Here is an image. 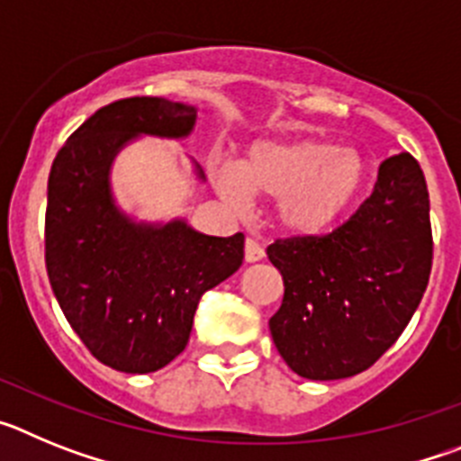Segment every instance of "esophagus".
I'll list each match as a JSON object with an SVG mask.
<instances>
[{"mask_svg": "<svg viewBox=\"0 0 461 461\" xmlns=\"http://www.w3.org/2000/svg\"><path fill=\"white\" fill-rule=\"evenodd\" d=\"M263 258H266V249H263L256 240H247V242H244V260H247V263H258V260Z\"/></svg>", "mask_w": 461, "mask_h": 461, "instance_id": "esophagus-1", "label": "esophagus"}]
</instances>
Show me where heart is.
Segmentation results:
<instances>
[{
  "label": "heart",
  "mask_w": 461,
  "mask_h": 461,
  "mask_svg": "<svg viewBox=\"0 0 461 461\" xmlns=\"http://www.w3.org/2000/svg\"><path fill=\"white\" fill-rule=\"evenodd\" d=\"M367 182V158L319 136L266 138L247 149L238 173H214L219 194L238 207L247 201V191L279 198V226L303 238L332 230L356 207Z\"/></svg>",
  "instance_id": "obj_1"
}]
</instances>
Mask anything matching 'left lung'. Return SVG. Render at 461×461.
Instances as JSON below:
<instances>
[{
	"instance_id": "obj_1",
	"label": "left lung",
	"mask_w": 461,
	"mask_h": 461,
	"mask_svg": "<svg viewBox=\"0 0 461 461\" xmlns=\"http://www.w3.org/2000/svg\"><path fill=\"white\" fill-rule=\"evenodd\" d=\"M429 194L402 152L378 168L372 195L328 235L276 240L267 258L284 300L270 319L276 351L312 381L365 372L409 325L431 272Z\"/></svg>"
}]
</instances>
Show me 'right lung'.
Listing matches in <instances>:
<instances>
[{
  "mask_svg": "<svg viewBox=\"0 0 461 461\" xmlns=\"http://www.w3.org/2000/svg\"><path fill=\"white\" fill-rule=\"evenodd\" d=\"M194 105L131 96L68 136L48 177L46 267L89 353L124 374L166 367L186 348L203 293L240 270L244 235H203L185 219L138 223L117 207L110 168L138 136L186 138ZM195 177L205 180L201 166Z\"/></svg>",
  "mask_w": 461,
  "mask_h": 461,
  "instance_id": "1",
  "label": "right lung"
}]
</instances>
